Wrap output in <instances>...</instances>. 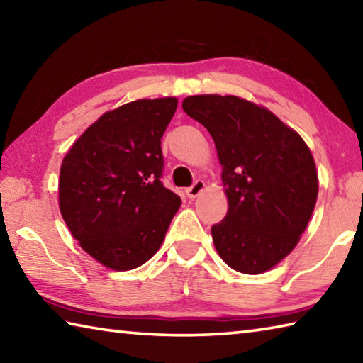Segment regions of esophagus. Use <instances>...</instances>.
I'll list each match as a JSON object with an SVG mask.
<instances>
[{"mask_svg": "<svg viewBox=\"0 0 363 363\" xmlns=\"http://www.w3.org/2000/svg\"><path fill=\"white\" fill-rule=\"evenodd\" d=\"M204 189H206V183L202 182V180H198L191 188L186 189V196H188V198H191V199H193V198H198V196H199L202 191H204Z\"/></svg>", "mask_w": 363, "mask_h": 363, "instance_id": "obj_1", "label": "esophagus"}]
</instances>
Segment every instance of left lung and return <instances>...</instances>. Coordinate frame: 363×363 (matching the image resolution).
Returning <instances> with one entry per match:
<instances>
[{"label": "left lung", "instance_id": "obj_1", "mask_svg": "<svg viewBox=\"0 0 363 363\" xmlns=\"http://www.w3.org/2000/svg\"><path fill=\"white\" fill-rule=\"evenodd\" d=\"M182 106L211 133L223 169L228 213L212 226L218 255L242 274L272 269L314 212L319 178L309 146L268 108L236 95H189Z\"/></svg>", "mask_w": 363, "mask_h": 363}]
</instances>
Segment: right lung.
Returning a JSON list of instances; mask_svg holds the SVG:
<instances>
[{
  "label": "right lung",
  "mask_w": 363,
  "mask_h": 363,
  "mask_svg": "<svg viewBox=\"0 0 363 363\" xmlns=\"http://www.w3.org/2000/svg\"><path fill=\"white\" fill-rule=\"evenodd\" d=\"M175 97L114 108L63 157L59 208L81 249L113 271H130L159 250L182 199L159 182L161 138Z\"/></svg>",
  "instance_id": "add662e5"
}]
</instances>
